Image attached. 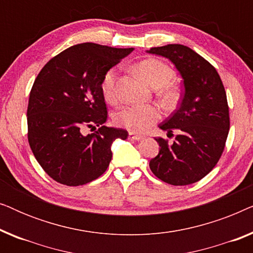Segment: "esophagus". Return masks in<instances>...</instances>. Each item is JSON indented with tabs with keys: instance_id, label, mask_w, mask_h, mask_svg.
<instances>
[{
	"instance_id": "34e87169",
	"label": "esophagus",
	"mask_w": 253,
	"mask_h": 253,
	"mask_svg": "<svg viewBox=\"0 0 253 253\" xmlns=\"http://www.w3.org/2000/svg\"><path fill=\"white\" fill-rule=\"evenodd\" d=\"M129 139L139 141V140H141V139H144V137H143V136H139V134H134V133H132V132H130V133H129Z\"/></svg>"
}]
</instances>
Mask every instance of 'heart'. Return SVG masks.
<instances>
[{"label": "heart", "mask_w": 253, "mask_h": 253, "mask_svg": "<svg viewBox=\"0 0 253 253\" xmlns=\"http://www.w3.org/2000/svg\"><path fill=\"white\" fill-rule=\"evenodd\" d=\"M136 70L151 87L161 88L170 84L175 78V72L165 62L157 58H147L137 64ZM116 70L109 69L103 76L101 82V91L106 101L114 102L116 100L115 94ZM177 94L172 89H166L164 92V100L167 103H174ZM161 117L160 109L153 105H132L123 107L115 114L114 121L119 126L126 127L131 132H144L157 123Z\"/></svg>", "instance_id": "obj_1"}]
</instances>
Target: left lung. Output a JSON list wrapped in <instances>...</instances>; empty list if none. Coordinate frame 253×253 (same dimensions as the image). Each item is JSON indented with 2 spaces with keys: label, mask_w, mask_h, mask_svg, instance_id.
I'll use <instances>...</instances> for the list:
<instances>
[{
  "label": "left lung",
  "mask_w": 253,
  "mask_h": 253,
  "mask_svg": "<svg viewBox=\"0 0 253 253\" xmlns=\"http://www.w3.org/2000/svg\"><path fill=\"white\" fill-rule=\"evenodd\" d=\"M146 51L168 58L184 85L179 107L159 126L178 134L172 144L155 138L160 148L150 168L168 184H192L215 167L223 152L230 124L226 91L215 68L191 48L172 43Z\"/></svg>",
  "instance_id": "8db88e82"
}]
</instances>
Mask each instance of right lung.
Returning <instances> with one entry per match:
<instances>
[{
	"mask_svg": "<svg viewBox=\"0 0 253 253\" xmlns=\"http://www.w3.org/2000/svg\"><path fill=\"white\" fill-rule=\"evenodd\" d=\"M133 48L85 42L51 58L38 75L27 107L29 143L43 170L69 186L101 176L112 160L115 139L127 131L103 126L107 107L101 91L103 76ZM99 126L83 135V127Z\"/></svg>",
	"mask_w": 253,
	"mask_h": 253,
	"instance_id": "right-lung-1",
	"label": "right lung"
}]
</instances>
